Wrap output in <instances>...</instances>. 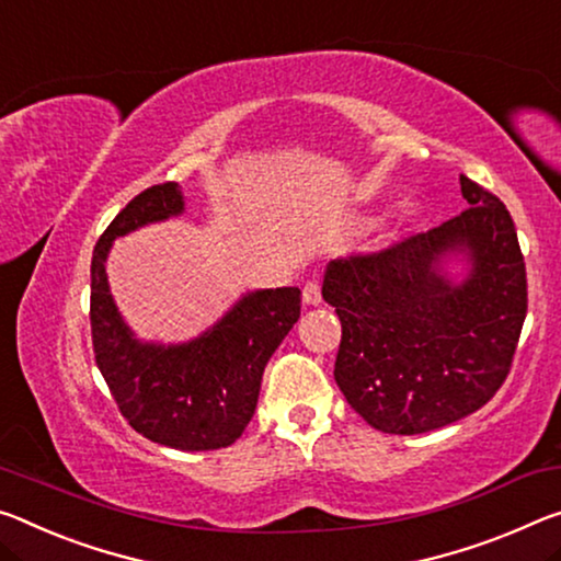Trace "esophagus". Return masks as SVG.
Returning a JSON list of instances; mask_svg holds the SVG:
<instances>
[{
  "mask_svg": "<svg viewBox=\"0 0 561 561\" xmlns=\"http://www.w3.org/2000/svg\"><path fill=\"white\" fill-rule=\"evenodd\" d=\"M301 299H305V305L317 307L322 301V287H319V282H307L305 289H301Z\"/></svg>",
  "mask_w": 561,
  "mask_h": 561,
  "instance_id": "obj_1",
  "label": "esophagus"
}]
</instances>
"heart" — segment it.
Segmentation results:
<instances>
[{"instance_id":"1","label":"heart","mask_w":561,"mask_h":561,"mask_svg":"<svg viewBox=\"0 0 561 561\" xmlns=\"http://www.w3.org/2000/svg\"><path fill=\"white\" fill-rule=\"evenodd\" d=\"M416 215H420V204L414 199H402L397 204V211H394V219L399 225H407V221H412Z\"/></svg>"}]
</instances>
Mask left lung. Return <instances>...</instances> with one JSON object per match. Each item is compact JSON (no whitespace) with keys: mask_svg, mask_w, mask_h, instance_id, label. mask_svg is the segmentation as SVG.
<instances>
[{"mask_svg":"<svg viewBox=\"0 0 561 561\" xmlns=\"http://www.w3.org/2000/svg\"><path fill=\"white\" fill-rule=\"evenodd\" d=\"M469 209L375 254L329 262L322 297L342 322L334 379L364 422L424 434L477 412L510 375L527 270L504 204L459 176ZM461 253L468 277L443 272Z\"/></svg>","mask_w":561,"mask_h":561,"instance_id":"left-lung-1","label":"left lung"}]
</instances>
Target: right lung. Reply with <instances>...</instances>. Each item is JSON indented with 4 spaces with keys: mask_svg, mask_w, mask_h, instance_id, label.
I'll return each mask as SVG.
<instances>
[{
    "mask_svg": "<svg viewBox=\"0 0 561 561\" xmlns=\"http://www.w3.org/2000/svg\"><path fill=\"white\" fill-rule=\"evenodd\" d=\"M182 211L180 184L167 182L137 194L112 219L92 254L89 322L96 367L131 430L164 447L207 451L242 437L260 399L266 362L299 319L301 291H249L192 342L137 340L110 295L106 254L117 237Z\"/></svg>",
    "mask_w": 561,
    "mask_h": 561,
    "instance_id": "obj_1",
    "label": "right lung"
}]
</instances>
